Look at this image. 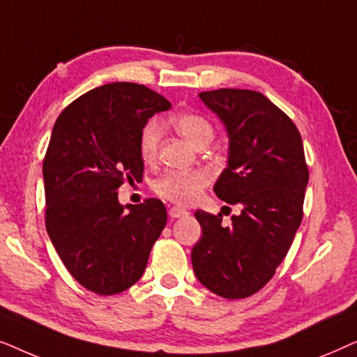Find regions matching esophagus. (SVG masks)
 <instances>
[{
	"label": "esophagus",
	"instance_id": "esophagus-1",
	"mask_svg": "<svg viewBox=\"0 0 357 357\" xmlns=\"http://www.w3.org/2000/svg\"><path fill=\"white\" fill-rule=\"evenodd\" d=\"M187 214H188L187 209H183V208H178V206H172V208L169 209V216L172 218V219L183 218V216H187Z\"/></svg>",
	"mask_w": 357,
	"mask_h": 357
}]
</instances>
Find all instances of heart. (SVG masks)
Listing matches in <instances>:
<instances>
[{
  "label": "heart",
  "mask_w": 357,
  "mask_h": 357,
  "mask_svg": "<svg viewBox=\"0 0 357 357\" xmlns=\"http://www.w3.org/2000/svg\"><path fill=\"white\" fill-rule=\"evenodd\" d=\"M172 123L175 130L188 139L195 148H204L214 139V126L206 116L185 112L174 116ZM160 130L154 120L148 121L143 126L139 135V154L146 162L155 159L159 148ZM209 183L208 174L202 170H172L155 180L154 192L169 202L177 204H192L199 198L203 190Z\"/></svg>",
  "instance_id": "heart-1"
}]
</instances>
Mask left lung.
<instances>
[{
    "mask_svg": "<svg viewBox=\"0 0 357 357\" xmlns=\"http://www.w3.org/2000/svg\"><path fill=\"white\" fill-rule=\"evenodd\" d=\"M229 135V162L218 198L242 204L231 226L198 209L203 236L192 250L198 281L226 299L255 294L271 280L301 226L309 169L299 130L284 112L250 89L199 92Z\"/></svg>",
    "mask_w": 357,
    "mask_h": 357,
    "instance_id": "1",
    "label": "left lung"
}]
</instances>
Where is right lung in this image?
<instances>
[{
  "instance_id": "add662e5",
  "label": "right lung",
  "mask_w": 357,
  "mask_h": 357,
  "mask_svg": "<svg viewBox=\"0 0 357 357\" xmlns=\"http://www.w3.org/2000/svg\"><path fill=\"white\" fill-rule=\"evenodd\" d=\"M170 102L136 82L96 87L61 112L43 159L45 227L71 276L99 296L123 292L143 276L167 222L158 198L119 203L125 182L143 178L139 135Z\"/></svg>"
}]
</instances>
